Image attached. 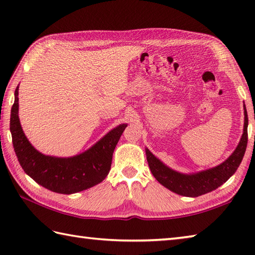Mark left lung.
Here are the masks:
<instances>
[{"mask_svg":"<svg viewBox=\"0 0 255 255\" xmlns=\"http://www.w3.org/2000/svg\"><path fill=\"white\" fill-rule=\"evenodd\" d=\"M248 113L245 106V126L240 142L229 158L221 164L192 174H184L166 166L151 153L148 148H145V155L151 173L164 187L182 196L197 197L214 191L228 181L241 163L248 144Z\"/></svg>","mask_w":255,"mask_h":255,"instance_id":"8db88e82","label":"left lung"}]
</instances>
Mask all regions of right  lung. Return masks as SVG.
<instances>
[{
	"instance_id": "add662e5",
	"label": "right lung",
	"mask_w": 255,
	"mask_h": 255,
	"mask_svg": "<svg viewBox=\"0 0 255 255\" xmlns=\"http://www.w3.org/2000/svg\"><path fill=\"white\" fill-rule=\"evenodd\" d=\"M127 124L107 132L84 152L70 156L42 154L32 147L21 129L18 117V86L10 111L9 130L16 156L27 175L39 185L59 194H74L104 181L111 170L113 152Z\"/></svg>"
}]
</instances>
